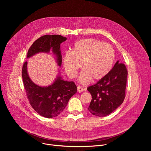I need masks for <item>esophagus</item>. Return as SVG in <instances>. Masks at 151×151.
Returning <instances> with one entry per match:
<instances>
[{
	"instance_id": "34e87169",
	"label": "esophagus",
	"mask_w": 151,
	"mask_h": 151,
	"mask_svg": "<svg viewBox=\"0 0 151 151\" xmlns=\"http://www.w3.org/2000/svg\"><path fill=\"white\" fill-rule=\"evenodd\" d=\"M77 88H78V93H82V92L83 91V88L82 87H80V86H78Z\"/></svg>"
}]
</instances>
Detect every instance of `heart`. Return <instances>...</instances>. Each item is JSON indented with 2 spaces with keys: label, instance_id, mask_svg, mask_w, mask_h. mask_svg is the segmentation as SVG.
I'll use <instances>...</instances> for the list:
<instances>
[{
  "label": "heart",
  "instance_id": "1",
  "mask_svg": "<svg viewBox=\"0 0 151 151\" xmlns=\"http://www.w3.org/2000/svg\"><path fill=\"white\" fill-rule=\"evenodd\" d=\"M115 59L112 46L94 39H84L77 41L72 52L63 58V66L68 75L74 78L82 64L80 81L87 83L103 79L111 70Z\"/></svg>",
  "mask_w": 151,
  "mask_h": 151
}]
</instances>
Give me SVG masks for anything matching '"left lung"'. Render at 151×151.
I'll use <instances>...</instances> for the list:
<instances>
[{"label": "left lung", "instance_id": "1", "mask_svg": "<svg viewBox=\"0 0 151 151\" xmlns=\"http://www.w3.org/2000/svg\"><path fill=\"white\" fill-rule=\"evenodd\" d=\"M128 72L124 63L117 61L103 79L90 86L87 90L92 96L89 112L97 116H106L122 103L125 97Z\"/></svg>", "mask_w": 151, "mask_h": 151}]
</instances>
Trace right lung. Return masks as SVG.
Here are the masks:
<instances>
[{"mask_svg": "<svg viewBox=\"0 0 151 151\" xmlns=\"http://www.w3.org/2000/svg\"><path fill=\"white\" fill-rule=\"evenodd\" d=\"M67 39L58 35H44L36 40L30 47L27 57L38 52H49L52 49L55 54L58 66L61 65L60 44ZM27 63L22 68V78L27 97L33 109L40 115L51 118L60 114L66 107L69 99L77 92V87L73 81L63 80L58 77L54 82L46 87L34 83L27 70Z\"/></svg>", "mask_w": 151, "mask_h": 151, "instance_id": "add662e5", "label": "right lung"}]
</instances>
